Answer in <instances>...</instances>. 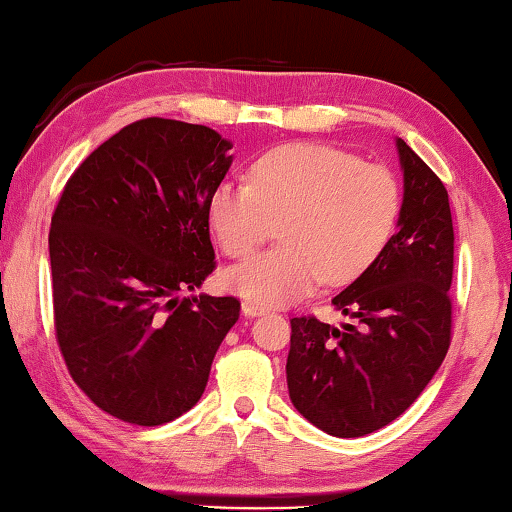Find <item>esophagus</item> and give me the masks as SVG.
Listing matches in <instances>:
<instances>
[{"mask_svg": "<svg viewBox=\"0 0 512 512\" xmlns=\"http://www.w3.org/2000/svg\"><path fill=\"white\" fill-rule=\"evenodd\" d=\"M241 311H244V316H248V318H255V316H262V314H266V307H262V305H255V302L246 300L244 305H241Z\"/></svg>", "mask_w": 512, "mask_h": 512, "instance_id": "esophagus-1", "label": "esophagus"}]
</instances>
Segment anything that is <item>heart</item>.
I'll use <instances>...</instances> for the list:
<instances>
[{
    "instance_id": "1",
    "label": "heart",
    "mask_w": 512,
    "mask_h": 512,
    "mask_svg": "<svg viewBox=\"0 0 512 512\" xmlns=\"http://www.w3.org/2000/svg\"><path fill=\"white\" fill-rule=\"evenodd\" d=\"M391 169L336 146L296 142L264 153L253 183H221L210 225L225 255L246 257L282 223V246L232 266L225 287L255 305H287L325 280L348 284L384 253L400 219Z\"/></svg>"
}]
</instances>
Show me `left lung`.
Instances as JSON below:
<instances>
[{"instance_id":"1","label":"left lung","mask_w":512,"mask_h":512,"mask_svg":"<svg viewBox=\"0 0 512 512\" xmlns=\"http://www.w3.org/2000/svg\"><path fill=\"white\" fill-rule=\"evenodd\" d=\"M404 201L397 232L332 302L352 323L291 318L289 397L336 438L386 427L418 400L452 341L454 225L436 173L397 137Z\"/></svg>"}]
</instances>
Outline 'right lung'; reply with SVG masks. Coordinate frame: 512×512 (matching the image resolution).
Instances as JSON below:
<instances>
[{"instance_id": "right-lung-1", "label": "right lung", "mask_w": 512, "mask_h": 512, "mask_svg": "<svg viewBox=\"0 0 512 512\" xmlns=\"http://www.w3.org/2000/svg\"><path fill=\"white\" fill-rule=\"evenodd\" d=\"M230 149L207 126L146 117L94 149L60 194L56 341L76 386L112 418L158 427L187 413L239 320L235 296L178 298L216 268L207 207Z\"/></svg>"}]
</instances>
